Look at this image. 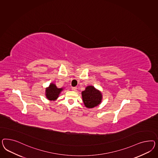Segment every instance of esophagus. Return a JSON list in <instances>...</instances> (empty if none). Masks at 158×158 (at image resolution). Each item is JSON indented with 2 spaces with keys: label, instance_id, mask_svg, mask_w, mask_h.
Listing matches in <instances>:
<instances>
[{
  "label": "esophagus",
  "instance_id": "obj_1",
  "mask_svg": "<svg viewBox=\"0 0 158 158\" xmlns=\"http://www.w3.org/2000/svg\"><path fill=\"white\" fill-rule=\"evenodd\" d=\"M71 89H72V90L73 91H77V87H73L71 88Z\"/></svg>",
  "mask_w": 158,
  "mask_h": 158
}]
</instances>
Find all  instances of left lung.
<instances>
[{"mask_svg":"<svg viewBox=\"0 0 158 158\" xmlns=\"http://www.w3.org/2000/svg\"><path fill=\"white\" fill-rule=\"evenodd\" d=\"M83 103L87 108H93L101 104L102 100V94L93 85H88L81 92Z\"/></svg>","mask_w":158,"mask_h":158,"instance_id":"left-lung-1","label":"left lung"}]
</instances>
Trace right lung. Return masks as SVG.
Returning a JSON list of instances; mask_svg holds the SVG:
<instances>
[{
  "label": "right lung",
  "mask_w": 158,
  "mask_h": 158,
  "mask_svg": "<svg viewBox=\"0 0 158 158\" xmlns=\"http://www.w3.org/2000/svg\"><path fill=\"white\" fill-rule=\"evenodd\" d=\"M63 90V88H57L55 83H51L49 87L45 89V97L48 100L55 101L59 98L61 92Z\"/></svg>",
  "instance_id": "add662e5"
}]
</instances>
